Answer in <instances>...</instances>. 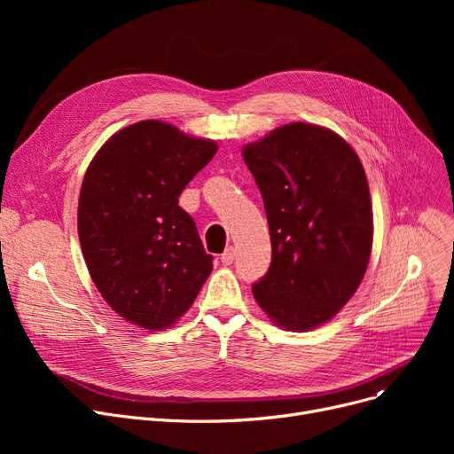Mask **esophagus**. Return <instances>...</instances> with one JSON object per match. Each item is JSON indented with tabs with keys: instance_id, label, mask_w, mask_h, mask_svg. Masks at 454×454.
Instances as JSON below:
<instances>
[{
	"instance_id": "34e87169",
	"label": "esophagus",
	"mask_w": 454,
	"mask_h": 454,
	"mask_svg": "<svg viewBox=\"0 0 454 454\" xmlns=\"http://www.w3.org/2000/svg\"><path fill=\"white\" fill-rule=\"evenodd\" d=\"M221 261L224 265H231L233 261H235V250L230 247V248H226L224 252H223V255H221Z\"/></svg>"
}]
</instances>
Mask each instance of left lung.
<instances>
[{"instance_id":"8db88e82","label":"left lung","mask_w":454,"mask_h":454,"mask_svg":"<svg viewBox=\"0 0 454 454\" xmlns=\"http://www.w3.org/2000/svg\"><path fill=\"white\" fill-rule=\"evenodd\" d=\"M263 197L272 261L252 285L281 327L313 329L359 287L372 252V202L363 163L322 127L291 123L243 151Z\"/></svg>"}]
</instances>
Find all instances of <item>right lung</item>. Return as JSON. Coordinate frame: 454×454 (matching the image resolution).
I'll return each mask as SVG.
<instances>
[{
  "instance_id": "1",
  "label": "right lung",
  "mask_w": 454,
  "mask_h": 454,
  "mask_svg": "<svg viewBox=\"0 0 454 454\" xmlns=\"http://www.w3.org/2000/svg\"><path fill=\"white\" fill-rule=\"evenodd\" d=\"M217 153L161 121L114 134L91 160L79 197V241L95 287L145 329L176 322L211 274L195 221L178 197Z\"/></svg>"
}]
</instances>
